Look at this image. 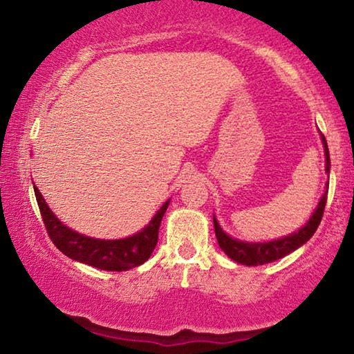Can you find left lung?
I'll return each mask as SVG.
<instances>
[{
	"label": "left lung",
	"mask_w": 354,
	"mask_h": 354,
	"mask_svg": "<svg viewBox=\"0 0 354 354\" xmlns=\"http://www.w3.org/2000/svg\"><path fill=\"white\" fill-rule=\"evenodd\" d=\"M322 143H324V151H326V172H330V156H328V148L326 137L322 135ZM327 203V188L326 193H324L321 201L311 216V219L308 221V224L301 227L295 234L283 236V239L274 240V241H264V243H246V241H240L232 239L225 234L224 230L221 229V225L217 224L216 217L212 216V221H214V230L217 236V243L222 248V251L229 256L230 259H234L235 263L245 264V266H263L268 263H272V261H277L283 256H287L295 251L299 246L306 243V241L314 235V232L317 230L319 224H321L324 209H326Z\"/></svg>",
	"instance_id": "8db88e82"
}]
</instances>
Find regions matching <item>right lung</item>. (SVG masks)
<instances>
[{
	"mask_svg": "<svg viewBox=\"0 0 354 354\" xmlns=\"http://www.w3.org/2000/svg\"><path fill=\"white\" fill-rule=\"evenodd\" d=\"M33 190H35L43 224H45L48 235L56 248L69 256L71 259L101 270H113V272H122V270L137 268L151 256L158 243L159 225H161L162 216L169 206V201L164 203L161 209L149 221V224L142 232L129 236V239L100 240L80 235L79 232L66 227L53 214L38 188L33 187Z\"/></svg>",
	"mask_w": 354,
	"mask_h": 354,
	"instance_id": "obj_1",
	"label": "right lung"
}]
</instances>
